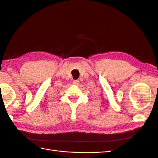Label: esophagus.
Instances as JSON below:
<instances>
[{
    "mask_svg": "<svg viewBox=\"0 0 158 158\" xmlns=\"http://www.w3.org/2000/svg\"><path fill=\"white\" fill-rule=\"evenodd\" d=\"M78 84H79V81L78 80H75L73 81V84L74 85H78Z\"/></svg>",
    "mask_w": 158,
    "mask_h": 158,
    "instance_id": "1",
    "label": "esophagus"
}]
</instances>
